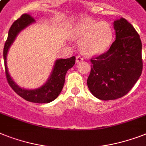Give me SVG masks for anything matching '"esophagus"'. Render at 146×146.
I'll return each mask as SVG.
<instances>
[{
	"mask_svg": "<svg viewBox=\"0 0 146 146\" xmlns=\"http://www.w3.org/2000/svg\"><path fill=\"white\" fill-rule=\"evenodd\" d=\"M83 58H82V55H77L76 56V61L77 63L80 62V61H83Z\"/></svg>",
	"mask_w": 146,
	"mask_h": 146,
	"instance_id": "34e87169",
	"label": "esophagus"
}]
</instances>
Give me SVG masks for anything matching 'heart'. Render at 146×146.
<instances>
[{
  "label": "heart",
  "mask_w": 146,
  "mask_h": 146,
  "mask_svg": "<svg viewBox=\"0 0 146 146\" xmlns=\"http://www.w3.org/2000/svg\"><path fill=\"white\" fill-rule=\"evenodd\" d=\"M72 36L79 42L82 52L88 55H97L106 52L110 48L114 34L109 23L85 18L73 26Z\"/></svg>",
  "instance_id": "b5f03b06"
}]
</instances>
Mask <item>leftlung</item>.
I'll use <instances>...</instances> for the list:
<instances>
[{"label": "left lung", "mask_w": 146, "mask_h": 146, "mask_svg": "<svg viewBox=\"0 0 146 146\" xmlns=\"http://www.w3.org/2000/svg\"><path fill=\"white\" fill-rule=\"evenodd\" d=\"M116 38L110 49L91 59L88 87L102 100H116L128 93L143 70L142 42L133 26L124 18L114 22Z\"/></svg>", "instance_id": "obj_1"}]
</instances>
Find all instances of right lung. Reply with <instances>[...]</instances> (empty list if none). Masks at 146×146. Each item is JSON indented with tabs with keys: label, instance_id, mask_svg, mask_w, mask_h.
Listing matches in <instances>:
<instances>
[{
	"label": "right lung",
	"instance_id": "right-lung-1",
	"mask_svg": "<svg viewBox=\"0 0 146 146\" xmlns=\"http://www.w3.org/2000/svg\"><path fill=\"white\" fill-rule=\"evenodd\" d=\"M35 20L29 14H23L17 20H15L9 28L7 39L6 40L3 48V60L5 67L6 77L9 86L14 92L25 100L32 103L46 104L56 99L61 93L65 82V76L67 70L75 64L76 58L74 56L67 59H58L55 61L54 69L48 82L42 87L34 90H25L21 88L13 82L9 74L7 65V54L9 48L15 40V36L24 28L31 24L34 23Z\"/></svg>",
	"mask_w": 146,
	"mask_h": 146
}]
</instances>
